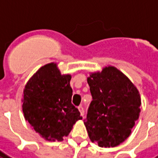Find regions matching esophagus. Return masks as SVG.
Returning <instances> with one entry per match:
<instances>
[{
  "mask_svg": "<svg viewBox=\"0 0 158 158\" xmlns=\"http://www.w3.org/2000/svg\"><path fill=\"white\" fill-rule=\"evenodd\" d=\"M78 109H79V112H80V114H81L82 116H84V114H85L84 107H83L82 106H78Z\"/></svg>",
  "mask_w": 158,
  "mask_h": 158,
  "instance_id": "esophagus-1",
  "label": "esophagus"
}]
</instances>
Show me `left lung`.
<instances>
[{"instance_id":"1","label":"left lung","mask_w":158,"mask_h":158,"mask_svg":"<svg viewBox=\"0 0 158 158\" xmlns=\"http://www.w3.org/2000/svg\"><path fill=\"white\" fill-rule=\"evenodd\" d=\"M92 102L84 120L89 137L101 147L123 142L139 118V91L121 71L108 66L87 79Z\"/></svg>"}]
</instances>
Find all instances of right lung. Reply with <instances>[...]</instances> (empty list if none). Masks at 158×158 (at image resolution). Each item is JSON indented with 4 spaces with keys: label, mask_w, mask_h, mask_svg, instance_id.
<instances>
[{
    "label": "right lung",
    "mask_w": 158,
    "mask_h": 158,
    "mask_svg": "<svg viewBox=\"0 0 158 158\" xmlns=\"http://www.w3.org/2000/svg\"><path fill=\"white\" fill-rule=\"evenodd\" d=\"M71 75L61 74L56 63L43 66L23 89V112L34 130L49 141H62L82 119L71 102Z\"/></svg>",
    "instance_id": "add662e5"
}]
</instances>
